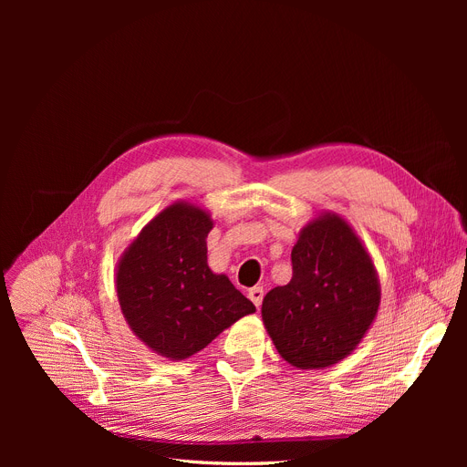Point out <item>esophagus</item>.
Returning <instances> with one entry per match:
<instances>
[{"mask_svg": "<svg viewBox=\"0 0 467 467\" xmlns=\"http://www.w3.org/2000/svg\"><path fill=\"white\" fill-rule=\"evenodd\" d=\"M263 296H265V291H263V287H259V285H255V287H252L250 291H248V297L252 299V303L259 308L261 306V303H263Z\"/></svg>", "mask_w": 467, "mask_h": 467, "instance_id": "34e87169", "label": "esophagus"}]
</instances>
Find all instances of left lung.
Here are the masks:
<instances>
[{
  "label": "left lung",
  "instance_id": "left-lung-1",
  "mask_svg": "<svg viewBox=\"0 0 467 467\" xmlns=\"http://www.w3.org/2000/svg\"><path fill=\"white\" fill-rule=\"evenodd\" d=\"M291 265L289 284L263 299V324L287 363L324 369L350 356L373 326L380 306L377 268L348 221L335 212L303 227Z\"/></svg>",
  "mask_w": 467,
  "mask_h": 467
}]
</instances>
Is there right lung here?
<instances>
[{
	"mask_svg": "<svg viewBox=\"0 0 467 467\" xmlns=\"http://www.w3.org/2000/svg\"><path fill=\"white\" fill-rule=\"evenodd\" d=\"M210 213L178 201L157 213L120 255L115 289L132 333L155 354L187 359L255 312L225 275L208 266Z\"/></svg>",
	"mask_w": 467,
	"mask_h": 467,
	"instance_id": "obj_1",
	"label": "right lung"
}]
</instances>
